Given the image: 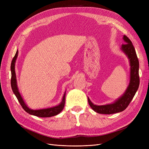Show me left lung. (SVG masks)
<instances>
[{
    "label": "left lung",
    "instance_id": "obj_1",
    "mask_svg": "<svg viewBox=\"0 0 149 149\" xmlns=\"http://www.w3.org/2000/svg\"><path fill=\"white\" fill-rule=\"evenodd\" d=\"M124 43L122 45L121 50L123 51L129 60L130 66V83L127 89L123 95L120 97L114 102L109 104L97 106L90 101L88 98V102L92 109L97 113L104 114H111L118 113L125 110L131 102L134 96L136 94L139 86V63L135 48L127 36H123Z\"/></svg>",
    "mask_w": 149,
    "mask_h": 149
}]
</instances>
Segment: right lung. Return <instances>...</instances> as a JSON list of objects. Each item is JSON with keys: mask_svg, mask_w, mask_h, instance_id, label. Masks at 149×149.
Masks as SVG:
<instances>
[{"mask_svg": "<svg viewBox=\"0 0 149 149\" xmlns=\"http://www.w3.org/2000/svg\"><path fill=\"white\" fill-rule=\"evenodd\" d=\"M18 53H19V52H18V50H17L15 55L14 57L13 58V60L11 63V66H10L11 74H12L11 87L13 93H14L15 96L17 97V100L20 102L22 107H23V109L27 112V113L31 115L40 117V118H49V117L56 116L59 113H60L61 111L63 109L64 106H65L66 91L64 94L63 97L61 102H60V104L58 106H54L52 107H49V108H46V109H38V110L31 109L27 106H26V104L25 103L23 100V98L20 95L19 89H18V87H17V79H16V75H15V63L18 56Z\"/></svg>", "mask_w": 149, "mask_h": 149, "instance_id": "add662e5", "label": "right lung"}]
</instances>
